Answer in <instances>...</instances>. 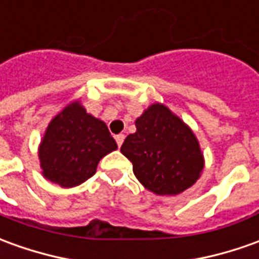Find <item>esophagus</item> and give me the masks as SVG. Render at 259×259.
Instances as JSON below:
<instances>
[{
    "instance_id": "34e87169",
    "label": "esophagus",
    "mask_w": 259,
    "mask_h": 259,
    "mask_svg": "<svg viewBox=\"0 0 259 259\" xmlns=\"http://www.w3.org/2000/svg\"><path fill=\"white\" fill-rule=\"evenodd\" d=\"M115 140H116L117 146L120 147V146H122V143H123V140H124V135H116L115 136Z\"/></svg>"
}]
</instances>
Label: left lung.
<instances>
[{"label":"left lung","instance_id":"left-lung-1","mask_svg":"<svg viewBox=\"0 0 259 259\" xmlns=\"http://www.w3.org/2000/svg\"><path fill=\"white\" fill-rule=\"evenodd\" d=\"M136 129L124 139L120 151L148 191L178 195L196 182L203 169L199 143L167 106L151 105L136 120Z\"/></svg>","mask_w":259,"mask_h":259}]
</instances>
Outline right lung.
I'll use <instances>...</instances> for the list:
<instances>
[{
	"instance_id": "right-lung-1",
	"label": "right lung",
	"mask_w": 259,
	"mask_h": 259,
	"mask_svg": "<svg viewBox=\"0 0 259 259\" xmlns=\"http://www.w3.org/2000/svg\"><path fill=\"white\" fill-rule=\"evenodd\" d=\"M116 148L106 124L74 102L49 124L39 148L40 167L45 178L71 188L91 178L99 160Z\"/></svg>"
}]
</instances>
